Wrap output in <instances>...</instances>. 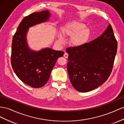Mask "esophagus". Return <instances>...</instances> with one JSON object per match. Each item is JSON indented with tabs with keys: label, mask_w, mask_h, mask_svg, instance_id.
Masks as SVG:
<instances>
[{
	"label": "esophagus",
	"mask_w": 124,
	"mask_h": 124,
	"mask_svg": "<svg viewBox=\"0 0 124 124\" xmlns=\"http://www.w3.org/2000/svg\"><path fill=\"white\" fill-rule=\"evenodd\" d=\"M68 55H69V54H67V53H64V57L65 58H68Z\"/></svg>",
	"instance_id": "1"
}]
</instances>
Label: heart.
<instances>
[{
  "label": "heart",
  "instance_id": "1",
  "mask_svg": "<svg viewBox=\"0 0 124 124\" xmlns=\"http://www.w3.org/2000/svg\"><path fill=\"white\" fill-rule=\"evenodd\" d=\"M90 31L86 28L83 23L74 22L69 24L63 30L65 36L70 39V44L75 47H79L85 45L90 36ZM59 39L61 42L65 41L64 38L61 34L59 35Z\"/></svg>",
  "mask_w": 124,
  "mask_h": 124
}]
</instances>
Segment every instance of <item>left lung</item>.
I'll list each match as a JSON object with an SVG mask.
<instances>
[{
  "label": "left lung",
  "mask_w": 124,
  "mask_h": 124,
  "mask_svg": "<svg viewBox=\"0 0 124 124\" xmlns=\"http://www.w3.org/2000/svg\"><path fill=\"white\" fill-rule=\"evenodd\" d=\"M117 42L108 24L100 36L79 47H69L67 69L73 87L82 93L93 90L110 75Z\"/></svg>",
  "instance_id": "obj_1"
}]
</instances>
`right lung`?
I'll list each match as a JSON object with an SVG mask.
<instances>
[{
  "label": "right lung",
  "instance_id": "obj_1",
  "mask_svg": "<svg viewBox=\"0 0 124 124\" xmlns=\"http://www.w3.org/2000/svg\"><path fill=\"white\" fill-rule=\"evenodd\" d=\"M50 16L48 10H44L25 16L12 38V69L20 80L33 88H40L46 84L56 60L64 54V52L49 48L35 51L28 46L26 35L29 28L46 22Z\"/></svg>",
  "mask_w": 124,
  "mask_h": 124
}]
</instances>
